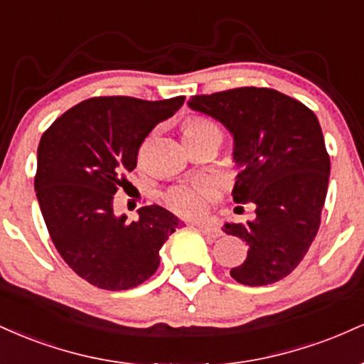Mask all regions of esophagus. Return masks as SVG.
<instances>
[{"label": "esophagus", "mask_w": 364, "mask_h": 364, "mask_svg": "<svg viewBox=\"0 0 364 364\" xmlns=\"http://www.w3.org/2000/svg\"><path fill=\"white\" fill-rule=\"evenodd\" d=\"M196 229H198L200 232H202V235H205V236H208V237H219V236H223V231H220L219 228H215V225H210V224H193Z\"/></svg>", "instance_id": "1"}]
</instances>
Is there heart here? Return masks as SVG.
<instances>
[{
	"label": "heart",
	"instance_id": "1",
	"mask_svg": "<svg viewBox=\"0 0 364 364\" xmlns=\"http://www.w3.org/2000/svg\"><path fill=\"white\" fill-rule=\"evenodd\" d=\"M183 136H185V140L203 139V136L223 139V129L215 121L195 116V118H188L183 123ZM210 196V186L198 183V185L173 186L164 195V200L171 210H174L176 214L183 217H196L205 212Z\"/></svg>",
	"mask_w": 364,
	"mask_h": 364
}]
</instances>
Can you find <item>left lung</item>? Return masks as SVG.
I'll list each match as a JSON object with an SVG mask.
<instances>
[{"mask_svg":"<svg viewBox=\"0 0 364 364\" xmlns=\"http://www.w3.org/2000/svg\"><path fill=\"white\" fill-rule=\"evenodd\" d=\"M188 106L235 135L241 173L232 198L255 205L253 220L223 228L248 245V257L231 277L245 286L281 281L315 240L327 196L330 157L315 112L267 87L191 95Z\"/></svg>","mask_w":364,"mask_h":364,"instance_id":"left-lung-1","label":"left lung"}]
</instances>
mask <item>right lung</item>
I'll list each match as a JSON object with an SVG mask.
<instances>
[{"label":"right lung","instance_id":"add662e5","mask_svg":"<svg viewBox=\"0 0 364 364\" xmlns=\"http://www.w3.org/2000/svg\"><path fill=\"white\" fill-rule=\"evenodd\" d=\"M185 99L92 97L61 114L41 136L34 188L46 228L63 260L92 286H140L156 274L159 250L183 224L159 205L139 208V220L129 223L127 215H114V195L136 168L149 133Z\"/></svg>","mask_w":364,"mask_h":364}]
</instances>
